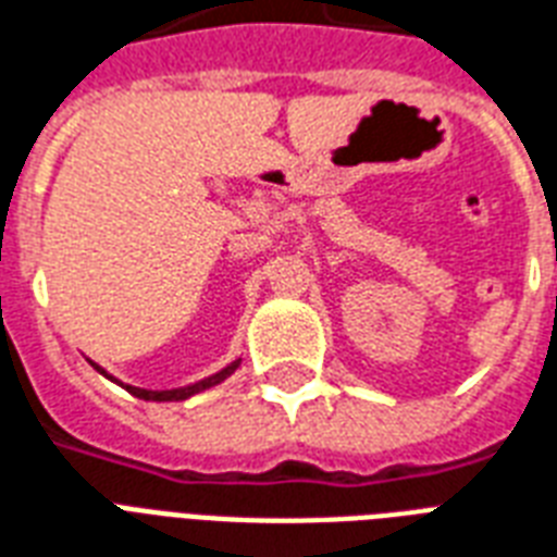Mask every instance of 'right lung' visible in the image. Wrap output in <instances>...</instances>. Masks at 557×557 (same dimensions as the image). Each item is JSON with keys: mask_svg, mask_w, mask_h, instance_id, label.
Listing matches in <instances>:
<instances>
[{"mask_svg": "<svg viewBox=\"0 0 557 557\" xmlns=\"http://www.w3.org/2000/svg\"><path fill=\"white\" fill-rule=\"evenodd\" d=\"M239 368V362H233L231 368H224L222 373H215V376H207V380L195 382V385H186V388H175V392H146V388H134V385H125L127 392L134 394V397H139V400H186V397H193V394L203 392V388H210V385H219V382L227 376V373H233ZM101 371V368H99ZM104 373V371H101Z\"/></svg>", "mask_w": 557, "mask_h": 557, "instance_id": "obj_1", "label": "right lung"}]
</instances>
